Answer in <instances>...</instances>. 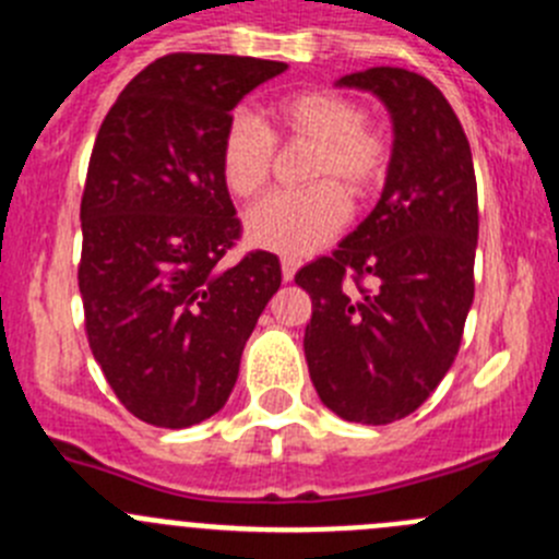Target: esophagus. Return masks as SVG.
<instances>
[{
	"mask_svg": "<svg viewBox=\"0 0 559 559\" xmlns=\"http://www.w3.org/2000/svg\"><path fill=\"white\" fill-rule=\"evenodd\" d=\"M280 265H283V280H285V283H290V280H294V274H296V269H299V260L283 258V260H280Z\"/></svg>",
	"mask_w": 559,
	"mask_h": 559,
	"instance_id": "esophagus-1",
	"label": "esophagus"
}]
</instances>
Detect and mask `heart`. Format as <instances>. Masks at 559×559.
Here are the masks:
<instances>
[{
	"label": "heart",
	"instance_id": "b5f03b06",
	"mask_svg": "<svg viewBox=\"0 0 559 559\" xmlns=\"http://www.w3.org/2000/svg\"><path fill=\"white\" fill-rule=\"evenodd\" d=\"M271 132L249 112H235L218 143V174L235 199H252L269 186L276 166L274 138L313 143L299 191L271 193L246 213V238L265 252L307 258L330 243L349 222L352 197H366L388 168V141L366 121V110L335 91H301L269 110Z\"/></svg>",
	"mask_w": 559,
	"mask_h": 559
}]
</instances>
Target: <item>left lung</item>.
Masks as SVG:
<instances>
[{
    "instance_id": "left-lung-1",
    "label": "left lung",
    "mask_w": 559,
    "mask_h": 559,
    "mask_svg": "<svg viewBox=\"0 0 559 559\" xmlns=\"http://www.w3.org/2000/svg\"><path fill=\"white\" fill-rule=\"evenodd\" d=\"M337 85L382 99L393 152L366 222L296 274L313 299L305 357L335 416L380 427L416 413L457 357L474 301L477 177L460 119L427 76L377 66Z\"/></svg>"
}]
</instances>
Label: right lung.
I'll return each mask as SVG.
<instances>
[{"instance_id":"add662e5","label":"right lung","mask_w":559,"mask_h":559,"mask_svg":"<svg viewBox=\"0 0 559 559\" xmlns=\"http://www.w3.org/2000/svg\"><path fill=\"white\" fill-rule=\"evenodd\" d=\"M285 69L166 55L121 91L96 135L80 204L85 332L112 393L152 427L216 416L283 283L276 254L260 249L222 265L240 222L218 143L233 107Z\"/></svg>"}]
</instances>
